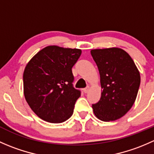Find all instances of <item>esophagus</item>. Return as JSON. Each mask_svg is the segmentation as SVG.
<instances>
[{
    "mask_svg": "<svg viewBox=\"0 0 154 154\" xmlns=\"http://www.w3.org/2000/svg\"><path fill=\"white\" fill-rule=\"evenodd\" d=\"M89 88H90V86H88L86 87V88H85L84 89H83V91H84L85 93H87L88 91V90H89Z\"/></svg>",
    "mask_w": 154,
    "mask_h": 154,
    "instance_id": "1",
    "label": "esophagus"
}]
</instances>
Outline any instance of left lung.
<instances>
[{
  "label": "left lung",
  "instance_id": "1",
  "mask_svg": "<svg viewBox=\"0 0 154 154\" xmlns=\"http://www.w3.org/2000/svg\"><path fill=\"white\" fill-rule=\"evenodd\" d=\"M100 77V100L92 104L96 117L103 122L116 121L131 109L140 86V73L130 55L122 48L91 51Z\"/></svg>",
  "mask_w": 154,
  "mask_h": 154
}]
</instances>
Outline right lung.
Here are the masks:
<instances>
[{"label": "right lung", "instance_id": "1", "mask_svg": "<svg viewBox=\"0 0 154 154\" xmlns=\"http://www.w3.org/2000/svg\"><path fill=\"white\" fill-rule=\"evenodd\" d=\"M77 48L50 45L29 61L23 74L24 94L31 109L50 123H62L73 114L80 91L73 87L72 68L81 55Z\"/></svg>", "mask_w": 154, "mask_h": 154}]
</instances>
